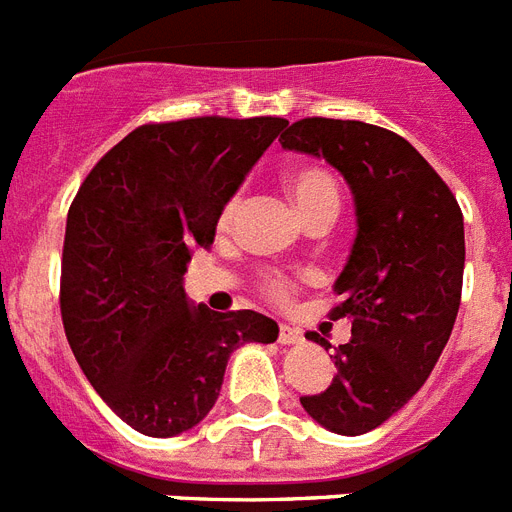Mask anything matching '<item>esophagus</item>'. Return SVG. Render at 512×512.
Instances as JSON below:
<instances>
[{
	"mask_svg": "<svg viewBox=\"0 0 512 512\" xmlns=\"http://www.w3.org/2000/svg\"><path fill=\"white\" fill-rule=\"evenodd\" d=\"M301 341H304V333H301L298 327L280 325V343H282V346H298Z\"/></svg>",
	"mask_w": 512,
	"mask_h": 512,
	"instance_id": "1",
	"label": "esophagus"
}]
</instances>
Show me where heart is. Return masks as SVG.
Listing matches in <instances>:
<instances>
[{"instance_id": "1", "label": "heart", "mask_w": 512, "mask_h": 512, "mask_svg": "<svg viewBox=\"0 0 512 512\" xmlns=\"http://www.w3.org/2000/svg\"><path fill=\"white\" fill-rule=\"evenodd\" d=\"M288 192L296 208L301 211L304 219H312L317 214H325V211H333L338 214V206H341V192L335 179L327 174L325 169H317V166H301V169L290 171L288 174ZM237 211H240V198H232L222 211V219L219 224L222 227H230L235 222ZM267 293L275 298H288L290 282L282 280V277H267Z\"/></svg>"}]
</instances>
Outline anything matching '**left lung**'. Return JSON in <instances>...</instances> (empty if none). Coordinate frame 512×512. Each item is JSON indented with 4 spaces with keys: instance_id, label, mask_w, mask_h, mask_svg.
Wrapping results in <instances>:
<instances>
[{
    "instance_id": "8db88e82",
    "label": "left lung",
    "mask_w": 512,
    "mask_h": 512,
    "mask_svg": "<svg viewBox=\"0 0 512 512\" xmlns=\"http://www.w3.org/2000/svg\"><path fill=\"white\" fill-rule=\"evenodd\" d=\"M280 145L322 158L351 190L357 235L333 290V320L351 338L330 354L333 383L301 396L306 415L341 436L386 423L418 394L460 309L465 227L455 195L399 134L335 118H304ZM309 341L330 349L317 333Z\"/></svg>"
}]
</instances>
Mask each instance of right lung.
<instances>
[{
	"label": "right lung",
	"mask_w": 512,
	"mask_h": 512,
	"mask_svg": "<svg viewBox=\"0 0 512 512\" xmlns=\"http://www.w3.org/2000/svg\"><path fill=\"white\" fill-rule=\"evenodd\" d=\"M285 118H187L134 129L102 158L65 224L60 312L73 357L134 431L169 439L219 399L232 351L277 341L264 314L192 304L185 272Z\"/></svg>",
	"instance_id": "add662e5"
}]
</instances>
